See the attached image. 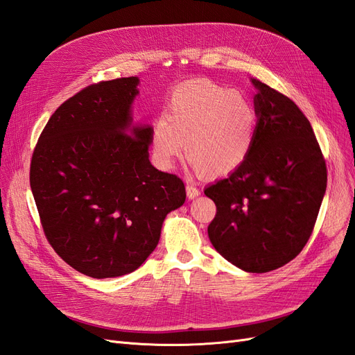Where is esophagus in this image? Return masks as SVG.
Segmentation results:
<instances>
[{
    "label": "esophagus",
    "instance_id": "1",
    "mask_svg": "<svg viewBox=\"0 0 355 355\" xmlns=\"http://www.w3.org/2000/svg\"><path fill=\"white\" fill-rule=\"evenodd\" d=\"M201 194V191L198 189V187L194 184V182H187V196L188 198H196Z\"/></svg>",
    "mask_w": 355,
    "mask_h": 355
}]
</instances>
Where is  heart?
Returning <instances> with one entry per match:
<instances>
[{
	"mask_svg": "<svg viewBox=\"0 0 355 355\" xmlns=\"http://www.w3.org/2000/svg\"><path fill=\"white\" fill-rule=\"evenodd\" d=\"M257 127L252 102L240 92L210 80L178 85L164 116L153 123L151 144L157 164L170 168L185 153L204 176H225L249 157Z\"/></svg>",
	"mask_w": 355,
	"mask_h": 355,
	"instance_id": "b5f03b06",
	"label": "heart"
}]
</instances>
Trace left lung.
Listing matches in <instances>:
<instances>
[{"label":"left lung","instance_id":"1","mask_svg":"<svg viewBox=\"0 0 355 355\" xmlns=\"http://www.w3.org/2000/svg\"><path fill=\"white\" fill-rule=\"evenodd\" d=\"M257 127L252 151L204 189L216 204L209 239L247 272L277 270L302 252L327 185L326 161L308 118L283 93L252 80Z\"/></svg>","mask_w":355,"mask_h":355}]
</instances>
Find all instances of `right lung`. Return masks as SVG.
Here are the masks:
<instances>
[{
    "instance_id": "right-lung-1",
    "label": "right lung",
    "mask_w": 355,
    "mask_h": 355,
    "mask_svg": "<svg viewBox=\"0 0 355 355\" xmlns=\"http://www.w3.org/2000/svg\"><path fill=\"white\" fill-rule=\"evenodd\" d=\"M137 77L101 81L50 116L29 182L46 237L93 278L133 272L158 244L167 213L185 202L176 175L149 161L151 128L130 127Z\"/></svg>"
}]
</instances>
